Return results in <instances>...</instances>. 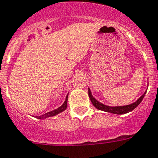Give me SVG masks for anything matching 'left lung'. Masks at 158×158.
<instances>
[{
	"label": "left lung",
	"instance_id": "1",
	"mask_svg": "<svg viewBox=\"0 0 158 158\" xmlns=\"http://www.w3.org/2000/svg\"><path fill=\"white\" fill-rule=\"evenodd\" d=\"M145 94L146 92H144L143 95H142L141 97H139V99L137 100L135 102L131 104V105H127V106H125L111 107V106H106V105H103V104L100 103L99 101H97V100L95 99L94 97H92L90 89H88V96H89V98H90L91 101H92V105H93L96 108L98 109V110H102V111H106V112L108 113H112V114H127V113L132 111L135 108H136L137 106L140 104V102H141L142 100L143 99V97H144V95Z\"/></svg>",
	"mask_w": 158,
	"mask_h": 158
}]
</instances>
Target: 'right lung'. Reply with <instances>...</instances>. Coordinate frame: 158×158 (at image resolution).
Instances as JSON below:
<instances>
[{
  "label": "right lung",
  "instance_id": "obj_1",
  "mask_svg": "<svg viewBox=\"0 0 158 158\" xmlns=\"http://www.w3.org/2000/svg\"><path fill=\"white\" fill-rule=\"evenodd\" d=\"M67 98H68V95L66 96V100H65V102L63 103V105H62L61 106H60L59 108L56 109V110H52V111H50V112L46 113V114L41 115V116H36V118L39 119L46 118H48V117L55 116V115L58 114H60L61 112L64 111V110L66 109V107H67Z\"/></svg>",
  "mask_w": 158,
  "mask_h": 158
}]
</instances>
